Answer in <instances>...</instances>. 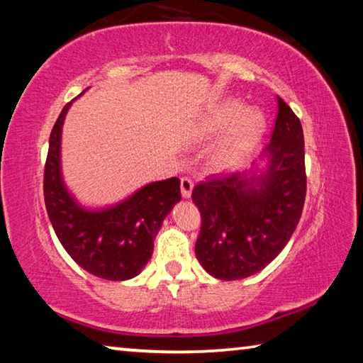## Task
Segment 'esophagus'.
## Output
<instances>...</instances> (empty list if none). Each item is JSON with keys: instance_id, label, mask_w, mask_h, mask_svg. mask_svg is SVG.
Instances as JSON below:
<instances>
[{"instance_id": "obj_1", "label": "esophagus", "mask_w": 363, "mask_h": 363, "mask_svg": "<svg viewBox=\"0 0 363 363\" xmlns=\"http://www.w3.org/2000/svg\"><path fill=\"white\" fill-rule=\"evenodd\" d=\"M192 189H194V182L189 179V177H182L181 179V194L184 199H189L190 194H192Z\"/></svg>"}]
</instances>
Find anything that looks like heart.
I'll return each mask as SVG.
<instances>
[{
	"mask_svg": "<svg viewBox=\"0 0 363 363\" xmlns=\"http://www.w3.org/2000/svg\"><path fill=\"white\" fill-rule=\"evenodd\" d=\"M266 130V116L259 108L248 107L238 99L214 104L200 116L190 138L195 143H208L224 134L208 155L213 171L225 173L237 169L256 150Z\"/></svg>",
	"mask_w": 363,
	"mask_h": 363,
	"instance_id": "b5f03b06",
	"label": "heart"
}]
</instances>
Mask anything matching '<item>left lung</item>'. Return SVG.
Wrapping results in <instances>:
<instances>
[{
	"label": "left lung",
	"instance_id": "1",
	"mask_svg": "<svg viewBox=\"0 0 363 363\" xmlns=\"http://www.w3.org/2000/svg\"><path fill=\"white\" fill-rule=\"evenodd\" d=\"M261 157L264 169L213 177L196 184L201 214L195 256L220 280L250 277L272 262L290 240L306 199L303 126L279 97L272 138Z\"/></svg>",
	"mask_w": 363,
	"mask_h": 363
}]
</instances>
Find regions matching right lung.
<instances>
[{"mask_svg": "<svg viewBox=\"0 0 363 363\" xmlns=\"http://www.w3.org/2000/svg\"><path fill=\"white\" fill-rule=\"evenodd\" d=\"M72 102L62 108L49 136L43 186L48 216L59 242L86 272L106 280H130L152 257L153 238L181 200V181L150 182L120 203L99 210L79 205L65 187L60 168L62 125Z\"/></svg>", "mask_w": 363, "mask_h": 363, "instance_id": "1", "label": "right lung"}]
</instances>
